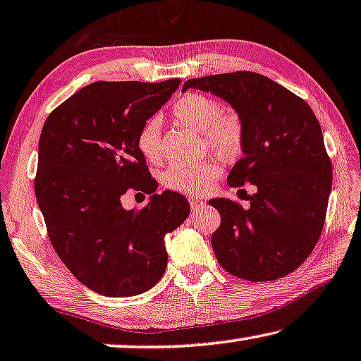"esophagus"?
<instances>
[{"instance_id": "obj_1", "label": "esophagus", "mask_w": 361, "mask_h": 361, "mask_svg": "<svg viewBox=\"0 0 361 361\" xmlns=\"http://www.w3.org/2000/svg\"><path fill=\"white\" fill-rule=\"evenodd\" d=\"M188 203H190L192 209H198V208H202L203 204H204L203 198H198V197H192V198H188Z\"/></svg>"}]
</instances>
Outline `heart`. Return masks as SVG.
Instances as JSON below:
<instances>
[{"label": "heart", "mask_w": 361, "mask_h": 361, "mask_svg": "<svg viewBox=\"0 0 361 361\" xmlns=\"http://www.w3.org/2000/svg\"><path fill=\"white\" fill-rule=\"evenodd\" d=\"M171 116L202 134L203 148L224 159H235L245 145V129L237 114L223 113V104L202 93H188L177 98L171 106ZM137 149L149 163L161 159V130L157 119H149L137 134ZM216 159H203L197 164H173L164 171L163 182L171 190L182 193L204 192L221 176Z\"/></svg>", "instance_id": "1"}]
</instances>
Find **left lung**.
<instances>
[{"instance_id": "left-lung-1", "label": "left lung", "mask_w": 361, "mask_h": 361, "mask_svg": "<svg viewBox=\"0 0 361 361\" xmlns=\"http://www.w3.org/2000/svg\"><path fill=\"white\" fill-rule=\"evenodd\" d=\"M187 88L212 92L237 111L245 157L227 184L257 187L253 195L240 188L248 208L229 198L209 200L221 214L212 235L219 264L252 282L290 274L319 240L332 187V163L314 113L303 98L250 71L190 79Z\"/></svg>"}]
</instances>
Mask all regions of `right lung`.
Wrapping results in <instances>:
<instances>
[{
	"label": "right lung",
	"mask_w": 361,
	"mask_h": 361,
	"mask_svg": "<svg viewBox=\"0 0 361 361\" xmlns=\"http://www.w3.org/2000/svg\"><path fill=\"white\" fill-rule=\"evenodd\" d=\"M179 84L93 82L43 124L33 185L48 237L75 279L102 295L152 289L168 266L164 234L190 213L180 193H154L158 184L135 143ZM129 190L152 200L127 212L120 198Z\"/></svg>",
	"instance_id": "obj_1"
}]
</instances>
